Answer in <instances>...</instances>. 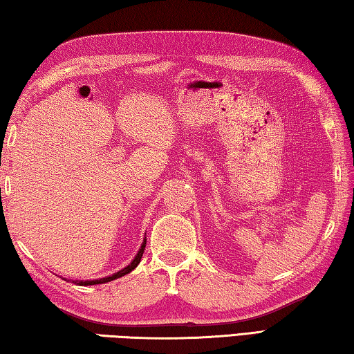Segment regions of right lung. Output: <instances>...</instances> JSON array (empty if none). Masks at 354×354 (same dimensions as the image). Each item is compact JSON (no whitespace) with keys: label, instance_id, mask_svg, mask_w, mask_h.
Here are the masks:
<instances>
[{"label":"right lung","instance_id":"1","mask_svg":"<svg viewBox=\"0 0 354 354\" xmlns=\"http://www.w3.org/2000/svg\"><path fill=\"white\" fill-rule=\"evenodd\" d=\"M145 246H146V239L143 240V243H142V248H140V251L137 252V256L134 257V260H132V262L126 266V268H123V270H120L118 272H115V274H112V276H109V277H103V279H97V281H73V283H77V285H98V283H106V282H111V281H114V279H118V277H122V276H124V274H128V272H131L132 270L136 268V266L140 263V260H142V256H143V251H145Z\"/></svg>","mask_w":354,"mask_h":354}]
</instances>
